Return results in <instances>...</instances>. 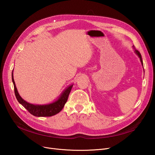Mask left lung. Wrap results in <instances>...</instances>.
Returning a JSON list of instances; mask_svg holds the SVG:
<instances>
[{
	"label": "left lung",
	"mask_w": 155,
	"mask_h": 155,
	"mask_svg": "<svg viewBox=\"0 0 155 155\" xmlns=\"http://www.w3.org/2000/svg\"><path fill=\"white\" fill-rule=\"evenodd\" d=\"M133 48L134 49V53L137 55V56L139 57L140 58V61H141V64L143 65V60H142V58H141V54H140V53L137 50H135V48H134V46H133Z\"/></svg>",
	"instance_id": "1"
}]
</instances>
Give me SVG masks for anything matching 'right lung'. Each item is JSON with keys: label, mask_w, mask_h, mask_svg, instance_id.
Listing matches in <instances>:
<instances>
[{"label": "right lung", "mask_w": 155, "mask_h": 155, "mask_svg": "<svg viewBox=\"0 0 155 155\" xmlns=\"http://www.w3.org/2000/svg\"><path fill=\"white\" fill-rule=\"evenodd\" d=\"M12 80L14 84L15 95L19 103L21 104L24 108L26 109L32 115L36 117H50L59 113L63 108L65 103L67 102L68 95L73 85V84H71L67 87L61 94L58 99L53 102L48 104L39 105L30 104L24 101L20 96L15 84L13 77V70L12 73Z\"/></svg>", "instance_id": "add662e5"}]
</instances>
